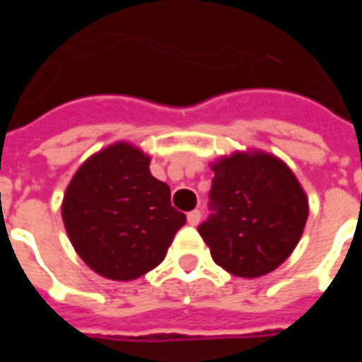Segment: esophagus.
Instances as JSON below:
<instances>
[{"instance_id": "34e87169", "label": "esophagus", "mask_w": 362, "mask_h": 362, "mask_svg": "<svg viewBox=\"0 0 362 362\" xmlns=\"http://www.w3.org/2000/svg\"><path fill=\"white\" fill-rule=\"evenodd\" d=\"M199 221H202V213L197 211V209H194V211L188 213V223H189V225H194V227H196Z\"/></svg>"}]
</instances>
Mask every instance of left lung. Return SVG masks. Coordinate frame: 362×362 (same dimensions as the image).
Instances as JSON below:
<instances>
[{
	"mask_svg": "<svg viewBox=\"0 0 362 362\" xmlns=\"http://www.w3.org/2000/svg\"><path fill=\"white\" fill-rule=\"evenodd\" d=\"M211 215L197 230L213 262L238 277H262L295 250L308 199L293 170L262 151H236L211 165Z\"/></svg>",
	"mask_w": 362,
	"mask_h": 362,
	"instance_id": "obj_1",
	"label": "left lung"
}]
</instances>
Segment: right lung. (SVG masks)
Instances as JSON below:
<instances>
[{
    "label": "right lung",
    "instance_id": "obj_1",
    "mask_svg": "<svg viewBox=\"0 0 362 362\" xmlns=\"http://www.w3.org/2000/svg\"><path fill=\"white\" fill-rule=\"evenodd\" d=\"M149 163L141 149L114 143L79 166L64 194L67 236L83 262L106 279L132 281L157 267L186 223Z\"/></svg>",
    "mask_w": 362,
    "mask_h": 362
}]
</instances>
